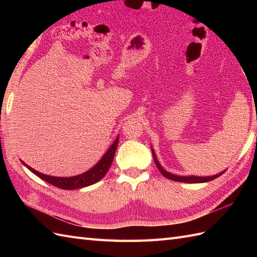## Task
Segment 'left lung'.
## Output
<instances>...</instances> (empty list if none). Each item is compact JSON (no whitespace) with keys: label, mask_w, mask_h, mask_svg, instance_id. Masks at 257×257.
Instances as JSON below:
<instances>
[{"label":"left lung","mask_w":257,"mask_h":257,"mask_svg":"<svg viewBox=\"0 0 257 257\" xmlns=\"http://www.w3.org/2000/svg\"><path fill=\"white\" fill-rule=\"evenodd\" d=\"M151 151H152V157H154V160H155V163L157 168L159 169V171L162 173L163 177H166L168 179L170 180H173V181H178V182H185V183H204V182H209V181H212V180L216 179L217 177L222 176L223 173L225 172L222 171L220 173L217 174H214V176H210V177H196V176H177V174H173V173H170L168 172L167 170H165V169L162 168V166L159 163V161H158L157 159V156L155 154V150L154 148L151 147Z\"/></svg>","instance_id":"left-lung-1"}]
</instances>
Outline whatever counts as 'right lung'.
<instances>
[{"instance_id": "1", "label": "right lung", "mask_w": 257, "mask_h": 257, "mask_svg": "<svg viewBox=\"0 0 257 257\" xmlns=\"http://www.w3.org/2000/svg\"><path fill=\"white\" fill-rule=\"evenodd\" d=\"M118 141H119V136L116 138V140L113 141V144L109 147V149L103 154L101 157V159L98 161L96 165L90 168L88 171H86L81 174H78V176H74V177H53V176H47V174L41 173L34 169L31 168L30 166H27L25 162L22 161V163L29 169L30 171L37 176L38 178H41L44 181L51 183L54 187H57L59 189H64V190H74V189H80V188H85L88 187V185L94 184L96 182L99 181L107 171L110 168L113 157H114V152H116L117 146H118Z\"/></svg>"}]
</instances>
